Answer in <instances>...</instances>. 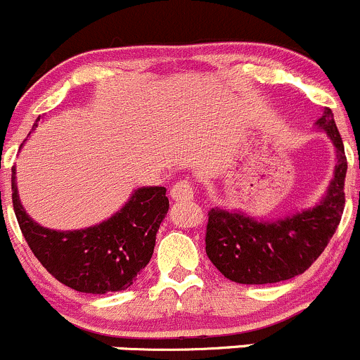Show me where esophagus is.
Here are the masks:
<instances>
[{"mask_svg": "<svg viewBox=\"0 0 360 360\" xmlns=\"http://www.w3.org/2000/svg\"><path fill=\"white\" fill-rule=\"evenodd\" d=\"M173 201H192L194 199V188L188 180H179L169 191Z\"/></svg>", "mask_w": 360, "mask_h": 360, "instance_id": "34e87169", "label": "esophagus"}]
</instances>
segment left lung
Segmentation results:
<instances>
[{"label":"left lung","instance_id":"left-lung-1","mask_svg":"<svg viewBox=\"0 0 360 360\" xmlns=\"http://www.w3.org/2000/svg\"><path fill=\"white\" fill-rule=\"evenodd\" d=\"M316 124L336 149L335 176L317 206L276 221H258L224 207L207 213L206 255L227 279L272 284L300 276L321 257L338 229L345 207V147L331 109L326 107Z\"/></svg>","mask_w":360,"mask_h":360}]
</instances>
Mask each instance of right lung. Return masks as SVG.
<instances>
[{
    "mask_svg": "<svg viewBox=\"0 0 360 360\" xmlns=\"http://www.w3.org/2000/svg\"><path fill=\"white\" fill-rule=\"evenodd\" d=\"M12 201L18 227L44 269L65 286L91 295L131 286L150 262L155 234L169 207L165 187H142L102 224L81 231H51L36 224L18 201L15 168Z\"/></svg>",
    "mask_w": 360,
    "mask_h": 360,
    "instance_id": "right-lung-1",
    "label": "right lung"
}]
</instances>
